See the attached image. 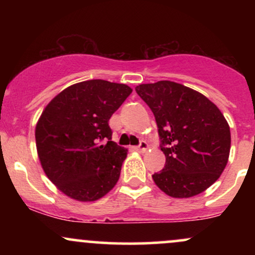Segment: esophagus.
<instances>
[{"label":"esophagus","mask_w":255,"mask_h":255,"mask_svg":"<svg viewBox=\"0 0 255 255\" xmlns=\"http://www.w3.org/2000/svg\"><path fill=\"white\" fill-rule=\"evenodd\" d=\"M147 147H148L147 142H146V141H140V144L137 145V146H135V150L139 151V152H145L146 150H147Z\"/></svg>","instance_id":"34e87169"}]
</instances>
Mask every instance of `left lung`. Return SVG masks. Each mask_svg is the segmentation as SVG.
Listing matches in <instances>:
<instances>
[{"mask_svg":"<svg viewBox=\"0 0 255 255\" xmlns=\"http://www.w3.org/2000/svg\"><path fill=\"white\" fill-rule=\"evenodd\" d=\"M156 119L165 165L152 175L172 198L200 194L218 180L228 163L230 128L221 110L189 87L162 80L135 87Z\"/></svg>","mask_w":255,"mask_h":255,"instance_id":"left-lung-1","label":"left lung"}]
</instances>
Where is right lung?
Segmentation results:
<instances>
[{"label":"right lung","instance_id":"1","mask_svg":"<svg viewBox=\"0 0 255 255\" xmlns=\"http://www.w3.org/2000/svg\"><path fill=\"white\" fill-rule=\"evenodd\" d=\"M130 93L127 85L95 79L67 87L45 107L36 126L38 157L67 197L95 201L118 183L127 150L111 141L109 120Z\"/></svg>","mask_w":255,"mask_h":255}]
</instances>
